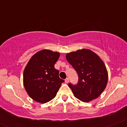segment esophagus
<instances>
[{"instance_id": "1", "label": "esophagus", "mask_w": 127, "mask_h": 127, "mask_svg": "<svg viewBox=\"0 0 127 127\" xmlns=\"http://www.w3.org/2000/svg\"><path fill=\"white\" fill-rule=\"evenodd\" d=\"M65 83L66 84H68L69 83V78H66V79H65Z\"/></svg>"}]
</instances>
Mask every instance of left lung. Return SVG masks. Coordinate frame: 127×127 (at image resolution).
I'll list each match as a JSON object with an SVG mask.
<instances>
[{
	"instance_id": "obj_1",
	"label": "left lung",
	"mask_w": 127,
	"mask_h": 127,
	"mask_svg": "<svg viewBox=\"0 0 127 127\" xmlns=\"http://www.w3.org/2000/svg\"><path fill=\"white\" fill-rule=\"evenodd\" d=\"M66 59L78 74L76 85L69 83L74 96L83 102L98 97L108 83V71L102 60L90 49L68 53Z\"/></svg>"
}]
</instances>
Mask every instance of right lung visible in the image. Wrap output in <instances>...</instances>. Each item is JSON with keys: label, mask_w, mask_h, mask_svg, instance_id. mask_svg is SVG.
I'll list each match as a JSON object with an SVG mask.
<instances>
[{"label": "right lung", "mask_w": 127, "mask_h": 127, "mask_svg": "<svg viewBox=\"0 0 127 127\" xmlns=\"http://www.w3.org/2000/svg\"><path fill=\"white\" fill-rule=\"evenodd\" d=\"M59 53L43 49L33 55L25 67L23 83L26 92L33 100L41 103L56 96L64 80L54 68Z\"/></svg>", "instance_id": "obj_1"}]
</instances>
